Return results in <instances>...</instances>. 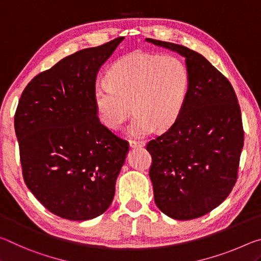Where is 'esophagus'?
<instances>
[{
	"label": "esophagus",
	"mask_w": 261,
	"mask_h": 261,
	"mask_svg": "<svg viewBox=\"0 0 261 261\" xmlns=\"http://www.w3.org/2000/svg\"><path fill=\"white\" fill-rule=\"evenodd\" d=\"M144 141L142 140H130L129 141V147L130 148H140L144 146Z\"/></svg>",
	"instance_id": "1"
}]
</instances>
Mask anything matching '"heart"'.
I'll use <instances>...</instances> for the list:
<instances>
[{
	"label": "heart",
	"instance_id": "b5f03b06",
	"mask_svg": "<svg viewBox=\"0 0 261 261\" xmlns=\"http://www.w3.org/2000/svg\"><path fill=\"white\" fill-rule=\"evenodd\" d=\"M110 84L93 90V105L99 120L118 129L135 111L128 132L143 136L157 128L174 125L185 106L190 87L186 66L176 57L135 52L115 61L108 71Z\"/></svg>",
	"mask_w": 261,
	"mask_h": 261
}]
</instances>
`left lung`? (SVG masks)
<instances>
[{
  "label": "left lung",
  "mask_w": 261,
  "mask_h": 261,
  "mask_svg": "<svg viewBox=\"0 0 261 261\" xmlns=\"http://www.w3.org/2000/svg\"><path fill=\"white\" fill-rule=\"evenodd\" d=\"M146 40L185 58L190 75L180 117L146 146L155 203L174 220L198 219L220 206L236 184L244 144L241 108L232 85L201 54Z\"/></svg>",
  "instance_id": "8db88e82"
}]
</instances>
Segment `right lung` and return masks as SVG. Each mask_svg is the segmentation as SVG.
I'll list each match as a JSON object with an SVG mask.
<instances>
[{"instance_id":"add662e5","label":"right lung","mask_w":261,"mask_h":261,"mask_svg":"<svg viewBox=\"0 0 261 261\" xmlns=\"http://www.w3.org/2000/svg\"><path fill=\"white\" fill-rule=\"evenodd\" d=\"M125 38L69 55L37 75L15 113L23 178L50 213L91 220L112 203L128 142L98 120L93 90L99 68Z\"/></svg>"}]
</instances>
